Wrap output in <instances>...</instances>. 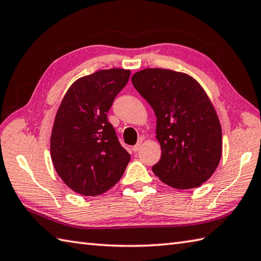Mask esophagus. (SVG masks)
<instances>
[{"label": "esophagus", "mask_w": 261, "mask_h": 261, "mask_svg": "<svg viewBox=\"0 0 261 261\" xmlns=\"http://www.w3.org/2000/svg\"><path fill=\"white\" fill-rule=\"evenodd\" d=\"M141 146H142V142H141V141H139V142H137V145H135L134 147H132V150H134L135 152H137V151H139V150H140V148H141Z\"/></svg>", "instance_id": "obj_1"}]
</instances>
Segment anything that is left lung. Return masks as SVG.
<instances>
[{"label": "left lung", "instance_id": "obj_1", "mask_svg": "<svg viewBox=\"0 0 261 261\" xmlns=\"http://www.w3.org/2000/svg\"><path fill=\"white\" fill-rule=\"evenodd\" d=\"M132 85L157 117L162 156L152 172L175 189L200 187L222 156V127L206 91L192 76L167 69H144Z\"/></svg>", "mask_w": 261, "mask_h": 261}]
</instances>
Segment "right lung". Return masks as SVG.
<instances>
[{
  "mask_svg": "<svg viewBox=\"0 0 261 261\" xmlns=\"http://www.w3.org/2000/svg\"><path fill=\"white\" fill-rule=\"evenodd\" d=\"M129 78L130 70H99L74 81L61 101L50 157L59 176L79 195L110 190L129 164L130 154L107 121V112Z\"/></svg>",
  "mask_w": 261,
  "mask_h": 261,
  "instance_id": "add662e5",
  "label": "right lung"
}]
</instances>
